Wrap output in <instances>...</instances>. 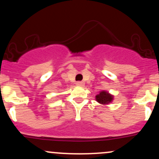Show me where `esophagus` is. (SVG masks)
<instances>
[{
    "label": "esophagus",
    "instance_id": "obj_1",
    "mask_svg": "<svg viewBox=\"0 0 159 159\" xmlns=\"http://www.w3.org/2000/svg\"><path fill=\"white\" fill-rule=\"evenodd\" d=\"M76 85L78 86V87H84V83L83 81H78L76 82Z\"/></svg>",
    "mask_w": 159,
    "mask_h": 159
}]
</instances>
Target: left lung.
<instances>
[{
  "instance_id": "8db88e82",
  "label": "left lung",
  "mask_w": 159,
  "mask_h": 159,
  "mask_svg": "<svg viewBox=\"0 0 159 159\" xmlns=\"http://www.w3.org/2000/svg\"><path fill=\"white\" fill-rule=\"evenodd\" d=\"M114 96L109 93L106 90L100 91L99 93L96 96V100L100 105H108L112 102Z\"/></svg>"
}]
</instances>
